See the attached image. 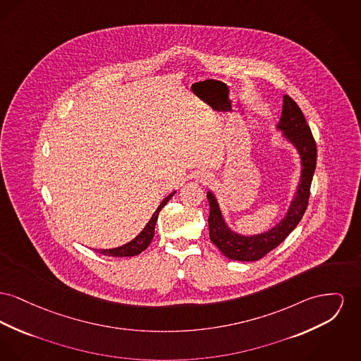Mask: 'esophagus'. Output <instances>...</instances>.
Instances as JSON below:
<instances>
[{
    "instance_id": "esophagus-1",
    "label": "esophagus",
    "mask_w": 361,
    "mask_h": 361,
    "mask_svg": "<svg viewBox=\"0 0 361 361\" xmlns=\"http://www.w3.org/2000/svg\"><path fill=\"white\" fill-rule=\"evenodd\" d=\"M197 180H199L200 183H203V184H209L212 180V176L210 173H202Z\"/></svg>"
}]
</instances>
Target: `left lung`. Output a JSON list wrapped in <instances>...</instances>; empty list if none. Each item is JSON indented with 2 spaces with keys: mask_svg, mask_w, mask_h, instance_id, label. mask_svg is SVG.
<instances>
[{
  "mask_svg": "<svg viewBox=\"0 0 361 361\" xmlns=\"http://www.w3.org/2000/svg\"><path fill=\"white\" fill-rule=\"evenodd\" d=\"M278 129L283 130V136L295 145L301 157L302 166L295 199L292 200L288 214L279 224H276L269 232L256 235L234 233L225 224L215 196L212 192H207L210 204V240L222 254L232 260L254 262L266 256L293 232L307 210L311 193V183L317 168L318 151L311 128L308 127L301 109L289 95L283 97L282 116Z\"/></svg>",
  "mask_w": 361,
  "mask_h": 361,
  "instance_id": "8db88e82",
  "label": "left lung"
}]
</instances>
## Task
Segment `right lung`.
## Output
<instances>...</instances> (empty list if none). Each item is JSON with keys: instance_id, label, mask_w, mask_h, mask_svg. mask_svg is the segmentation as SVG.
Here are the masks:
<instances>
[{"instance_id": "right-lung-1", "label": "right lung", "mask_w": 361, "mask_h": 361, "mask_svg": "<svg viewBox=\"0 0 361 361\" xmlns=\"http://www.w3.org/2000/svg\"><path fill=\"white\" fill-rule=\"evenodd\" d=\"M174 193H176V192L170 193L169 196H166V197L162 200V203L159 204V207L152 214L149 224L145 226V229L140 232V234H139L137 237H135L132 241H129L128 244H124V245H121V247H117V248H113V250H99V254L107 255V256H120V257H124V256H135V255L143 252V251L149 247L151 240L154 238V234H155V224H157L159 212L166 206V203L169 202L170 197H171Z\"/></svg>"}]
</instances>
